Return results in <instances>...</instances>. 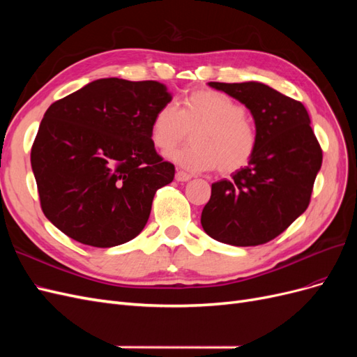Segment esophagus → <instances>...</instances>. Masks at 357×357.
<instances>
[{
	"instance_id": "1",
	"label": "esophagus",
	"mask_w": 357,
	"mask_h": 357,
	"mask_svg": "<svg viewBox=\"0 0 357 357\" xmlns=\"http://www.w3.org/2000/svg\"><path fill=\"white\" fill-rule=\"evenodd\" d=\"M190 178H192V176L188 174V172H185V171H177L176 172V180L177 181H189Z\"/></svg>"
}]
</instances>
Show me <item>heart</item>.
Listing matches in <instances>:
<instances>
[{
  "label": "heart",
  "mask_w": 357,
  "mask_h": 357,
  "mask_svg": "<svg viewBox=\"0 0 357 357\" xmlns=\"http://www.w3.org/2000/svg\"><path fill=\"white\" fill-rule=\"evenodd\" d=\"M193 131L192 144L168 158L193 172L218 168L232 174L252 160L256 150V129L245 109L231 96L213 89H197L181 100L178 110L164 104L150 123V139L162 153L185 142Z\"/></svg>",
  "instance_id": "1"
}]
</instances>
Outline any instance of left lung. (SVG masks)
Here are the masks:
<instances>
[{
  "label": "left lung",
  "mask_w": 357,
  "mask_h": 357,
  "mask_svg": "<svg viewBox=\"0 0 357 357\" xmlns=\"http://www.w3.org/2000/svg\"><path fill=\"white\" fill-rule=\"evenodd\" d=\"M208 86L250 110L257 143L247 167L232 172L229 180L213 183L201 225L225 244H265L307 210L321 167V149L299 101L259 82Z\"/></svg>",
  "instance_id": "obj_1"
}]
</instances>
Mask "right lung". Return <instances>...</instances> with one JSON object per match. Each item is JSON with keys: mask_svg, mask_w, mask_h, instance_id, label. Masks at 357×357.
Segmentation results:
<instances>
[{"mask_svg": "<svg viewBox=\"0 0 357 357\" xmlns=\"http://www.w3.org/2000/svg\"><path fill=\"white\" fill-rule=\"evenodd\" d=\"M172 95L155 80L98 79L43 116L31 150L43 213L92 247L131 241L144 229L159 188L174 178L150 139V123Z\"/></svg>", "mask_w": 357, "mask_h": 357, "instance_id": "1", "label": "right lung"}]
</instances>
